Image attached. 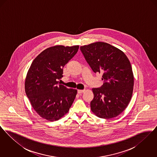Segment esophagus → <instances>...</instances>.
Masks as SVG:
<instances>
[{
	"label": "esophagus",
	"instance_id": "esophagus-1",
	"mask_svg": "<svg viewBox=\"0 0 157 157\" xmlns=\"http://www.w3.org/2000/svg\"><path fill=\"white\" fill-rule=\"evenodd\" d=\"M84 91H85V90H78V94H82Z\"/></svg>",
	"mask_w": 157,
	"mask_h": 157
}]
</instances>
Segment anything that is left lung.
I'll return each mask as SVG.
<instances>
[{"mask_svg":"<svg viewBox=\"0 0 157 157\" xmlns=\"http://www.w3.org/2000/svg\"><path fill=\"white\" fill-rule=\"evenodd\" d=\"M95 73H102L104 84L92 88V111L101 118L117 117L127 108L132 95L134 75L125 54L110 44L98 42L80 47Z\"/></svg>","mask_w":157,"mask_h":157,"instance_id":"left-lung-1","label":"left lung"}]
</instances>
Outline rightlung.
I'll list each match as a JSON object with an SVG mask.
<instances>
[{
  "mask_svg": "<svg viewBox=\"0 0 157 157\" xmlns=\"http://www.w3.org/2000/svg\"><path fill=\"white\" fill-rule=\"evenodd\" d=\"M79 46H55L40 53L32 62L25 80V92L35 111L51 121L59 120L69 111L77 94L58 80L63 67L77 53Z\"/></svg>",
  "mask_w": 157,
  "mask_h": 157,
  "instance_id": "1",
  "label": "right lung"
}]
</instances>
